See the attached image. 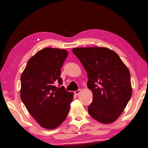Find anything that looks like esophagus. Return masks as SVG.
I'll return each mask as SVG.
<instances>
[{"instance_id": "esophagus-1", "label": "esophagus", "mask_w": 148, "mask_h": 148, "mask_svg": "<svg viewBox=\"0 0 148 148\" xmlns=\"http://www.w3.org/2000/svg\"><path fill=\"white\" fill-rule=\"evenodd\" d=\"M81 92H82V90L81 89H78V90H77V91H74V94L76 95H78Z\"/></svg>"}]
</instances>
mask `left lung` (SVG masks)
I'll use <instances>...</instances> for the list:
<instances>
[{
	"instance_id": "8db88e82",
	"label": "left lung",
	"mask_w": 148,
	"mask_h": 148,
	"mask_svg": "<svg viewBox=\"0 0 148 148\" xmlns=\"http://www.w3.org/2000/svg\"><path fill=\"white\" fill-rule=\"evenodd\" d=\"M72 51L87 72V87L92 92L89 114L101 123L114 122L132 95L128 68L116 52L107 47H74Z\"/></svg>"
}]
</instances>
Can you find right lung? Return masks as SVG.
<instances>
[{
  "mask_svg": "<svg viewBox=\"0 0 148 148\" xmlns=\"http://www.w3.org/2000/svg\"><path fill=\"white\" fill-rule=\"evenodd\" d=\"M68 56L65 49L46 47L27 62L21 75L20 96L29 114L43 128L52 130L62 124L74 98L62 85L61 68Z\"/></svg>",
  "mask_w": 148,
  "mask_h": 148,
  "instance_id": "obj_1",
  "label": "right lung"
}]
</instances>
